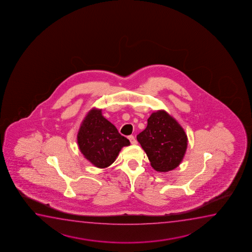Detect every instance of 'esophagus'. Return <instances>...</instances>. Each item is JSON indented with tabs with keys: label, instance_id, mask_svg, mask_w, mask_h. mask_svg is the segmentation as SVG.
<instances>
[{
	"label": "esophagus",
	"instance_id": "1",
	"mask_svg": "<svg viewBox=\"0 0 252 252\" xmlns=\"http://www.w3.org/2000/svg\"><path fill=\"white\" fill-rule=\"evenodd\" d=\"M128 138H129V140L131 142V145H136V144H137V140H136V138H134V136L131 135V136L128 137Z\"/></svg>",
	"mask_w": 252,
	"mask_h": 252
}]
</instances>
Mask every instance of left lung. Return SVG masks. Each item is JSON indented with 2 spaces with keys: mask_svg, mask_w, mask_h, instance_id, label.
<instances>
[{
  "mask_svg": "<svg viewBox=\"0 0 252 252\" xmlns=\"http://www.w3.org/2000/svg\"><path fill=\"white\" fill-rule=\"evenodd\" d=\"M137 139L152 168L159 172L178 167L188 147V137L183 128L164 110L152 113L147 126Z\"/></svg>",
  "mask_w": 252,
  "mask_h": 252,
  "instance_id": "obj_1",
  "label": "left lung"
}]
</instances>
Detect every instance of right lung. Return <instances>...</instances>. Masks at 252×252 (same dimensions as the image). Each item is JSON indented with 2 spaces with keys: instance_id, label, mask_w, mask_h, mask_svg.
I'll list each match as a JSON object with an SVG mask.
<instances>
[{
  "instance_id": "right-lung-1",
  "label": "right lung",
  "mask_w": 252,
  "mask_h": 252,
  "mask_svg": "<svg viewBox=\"0 0 252 252\" xmlns=\"http://www.w3.org/2000/svg\"><path fill=\"white\" fill-rule=\"evenodd\" d=\"M77 144L87 160L103 169L115 161L121 149L130 145V141L102 116L101 109L92 108L81 124Z\"/></svg>"
}]
</instances>
